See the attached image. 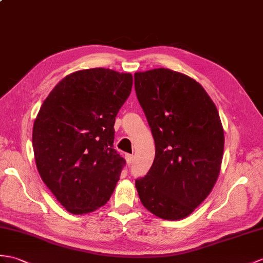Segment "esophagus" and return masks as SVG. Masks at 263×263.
Listing matches in <instances>:
<instances>
[{"label": "esophagus", "mask_w": 263, "mask_h": 263, "mask_svg": "<svg viewBox=\"0 0 263 263\" xmlns=\"http://www.w3.org/2000/svg\"><path fill=\"white\" fill-rule=\"evenodd\" d=\"M125 160H126L127 166H131L132 162H133V156L132 155H126L125 156Z\"/></svg>", "instance_id": "1"}]
</instances>
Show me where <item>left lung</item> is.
Returning a JSON list of instances; mask_svg holds the SVG:
<instances>
[{
	"label": "left lung",
	"instance_id": "8db88e82",
	"mask_svg": "<svg viewBox=\"0 0 263 263\" xmlns=\"http://www.w3.org/2000/svg\"><path fill=\"white\" fill-rule=\"evenodd\" d=\"M134 87L156 144L149 173L136 180L140 200L154 215L179 221L218 178L224 151L218 111L198 82L168 68L137 71Z\"/></svg>",
	"mask_w": 263,
	"mask_h": 263
}]
</instances>
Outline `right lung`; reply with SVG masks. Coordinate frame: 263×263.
<instances>
[{
	"instance_id": "add662e5",
	"label": "right lung",
	"mask_w": 263,
	"mask_h": 263,
	"mask_svg": "<svg viewBox=\"0 0 263 263\" xmlns=\"http://www.w3.org/2000/svg\"><path fill=\"white\" fill-rule=\"evenodd\" d=\"M130 72L90 68L63 78L34 120L32 145L42 181L67 212L105 205L124 159L113 149L115 117L131 94Z\"/></svg>"
}]
</instances>
